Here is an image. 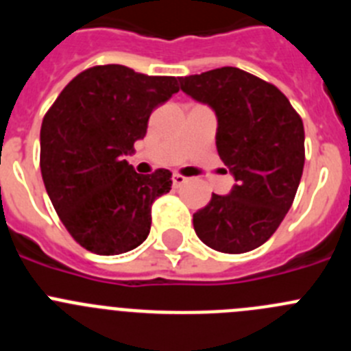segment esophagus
<instances>
[{
  "label": "esophagus",
  "mask_w": 351,
  "mask_h": 351,
  "mask_svg": "<svg viewBox=\"0 0 351 351\" xmlns=\"http://www.w3.org/2000/svg\"><path fill=\"white\" fill-rule=\"evenodd\" d=\"M184 182H188V178L181 176V173H173V176H172V184L176 186V188L182 186V184H184Z\"/></svg>",
  "instance_id": "1"
}]
</instances>
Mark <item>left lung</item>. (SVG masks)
Listing matches in <instances>:
<instances>
[{"label":"left lung","instance_id":"1","mask_svg":"<svg viewBox=\"0 0 351 351\" xmlns=\"http://www.w3.org/2000/svg\"><path fill=\"white\" fill-rule=\"evenodd\" d=\"M181 90L217 117L215 146L237 184L193 214L198 239L210 249H257L280 226L304 167L303 120L271 83L239 67L179 80Z\"/></svg>","mask_w":351,"mask_h":351}]
</instances>
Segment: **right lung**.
I'll return each instance as SVG.
<instances>
[{"label": "right lung", "mask_w": 351, "mask_h": 351, "mask_svg": "<svg viewBox=\"0 0 351 351\" xmlns=\"http://www.w3.org/2000/svg\"><path fill=\"white\" fill-rule=\"evenodd\" d=\"M176 92L173 76L95 66L71 80L45 114V188L71 237L90 252L123 254L147 239L151 205L170 191L172 173L141 176L123 156L144 139L153 109Z\"/></svg>", "instance_id": "right-lung-1"}]
</instances>
